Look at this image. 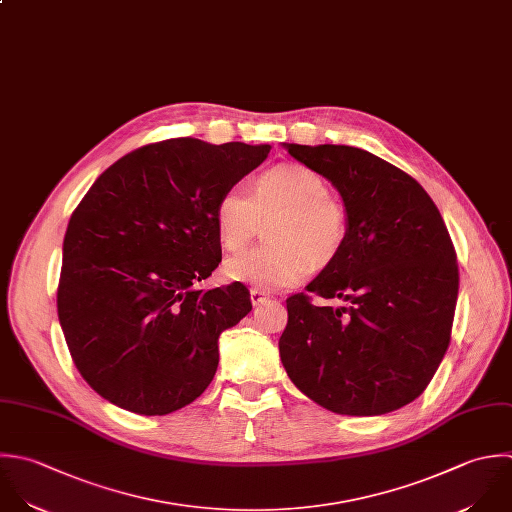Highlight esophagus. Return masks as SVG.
Segmentation results:
<instances>
[{
  "label": "esophagus",
  "mask_w": 512,
  "mask_h": 512,
  "mask_svg": "<svg viewBox=\"0 0 512 512\" xmlns=\"http://www.w3.org/2000/svg\"><path fill=\"white\" fill-rule=\"evenodd\" d=\"M267 299H269L267 293H263V291H259V289H251V303H253V305H261V303H265Z\"/></svg>",
  "instance_id": "obj_1"
}]
</instances>
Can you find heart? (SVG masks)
I'll return each mask as SVG.
<instances>
[{"label": "heart", "instance_id": "b5f03b06", "mask_svg": "<svg viewBox=\"0 0 512 512\" xmlns=\"http://www.w3.org/2000/svg\"><path fill=\"white\" fill-rule=\"evenodd\" d=\"M277 213L267 229L271 243L229 257L223 273L259 291H279L301 283L313 269L331 263L349 233L347 209L329 195L321 173L303 163H281L257 177L249 193L225 189L213 219L225 249H243L257 233L259 219Z\"/></svg>", "mask_w": 512, "mask_h": 512}]
</instances>
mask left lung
<instances>
[{
  "label": "left lung",
  "mask_w": 512,
  "mask_h": 512,
  "mask_svg": "<svg viewBox=\"0 0 512 512\" xmlns=\"http://www.w3.org/2000/svg\"><path fill=\"white\" fill-rule=\"evenodd\" d=\"M285 149L343 197L349 233L307 285L345 307L287 299L279 339L295 387L327 411L375 417L415 401L437 373L459 297L457 253L429 193L385 159L349 145Z\"/></svg>",
  "instance_id": "1"
}]
</instances>
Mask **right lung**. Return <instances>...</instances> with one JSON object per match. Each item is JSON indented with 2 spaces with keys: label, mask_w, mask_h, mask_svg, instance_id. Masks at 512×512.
<instances>
[{
  "label": "right lung",
  "mask_w": 512,
  "mask_h": 512,
  "mask_svg": "<svg viewBox=\"0 0 512 512\" xmlns=\"http://www.w3.org/2000/svg\"><path fill=\"white\" fill-rule=\"evenodd\" d=\"M271 145L193 137L143 145L107 167L75 207L57 315L85 383L137 415H169L213 381L219 335L251 311L235 281L197 289L221 263L217 197Z\"/></svg>",
  "instance_id": "obj_1"
}]
</instances>
